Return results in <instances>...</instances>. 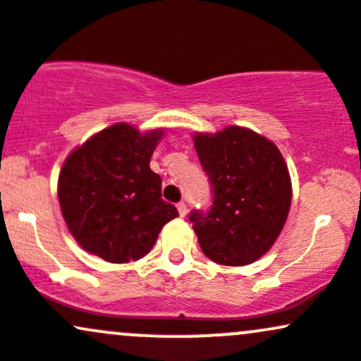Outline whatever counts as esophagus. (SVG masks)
<instances>
[{
  "mask_svg": "<svg viewBox=\"0 0 361 361\" xmlns=\"http://www.w3.org/2000/svg\"><path fill=\"white\" fill-rule=\"evenodd\" d=\"M177 210H179L180 217H185V214H188V207H185V203H184V202L177 203Z\"/></svg>",
  "mask_w": 361,
  "mask_h": 361,
  "instance_id": "obj_1",
  "label": "esophagus"
}]
</instances>
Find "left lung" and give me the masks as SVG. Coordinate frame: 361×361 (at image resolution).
<instances>
[{"instance_id": "obj_1", "label": "left lung", "mask_w": 361, "mask_h": 361, "mask_svg": "<svg viewBox=\"0 0 361 361\" xmlns=\"http://www.w3.org/2000/svg\"><path fill=\"white\" fill-rule=\"evenodd\" d=\"M214 189L208 214L189 215L203 254L224 266L261 259L280 236L292 203L287 163L276 144L243 126L192 137Z\"/></svg>"}]
</instances>
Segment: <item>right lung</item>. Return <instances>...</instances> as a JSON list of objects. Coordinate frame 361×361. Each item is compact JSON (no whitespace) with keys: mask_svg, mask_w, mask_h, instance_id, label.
<instances>
[{"mask_svg":"<svg viewBox=\"0 0 361 361\" xmlns=\"http://www.w3.org/2000/svg\"><path fill=\"white\" fill-rule=\"evenodd\" d=\"M163 132L111 125L66 158L59 203L71 235L88 254L114 264L139 261L163 226L179 217L161 200V179L149 166Z\"/></svg>","mask_w":361,"mask_h":361,"instance_id":"1","label":"right lung"}]
</instances>
